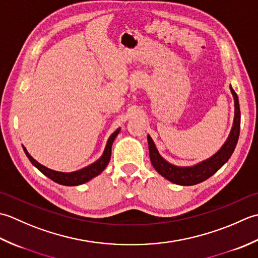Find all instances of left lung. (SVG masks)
Segmentation results:
<instances>
[{"mask_svg": "<svg viewBox=\"0 0 258 258\" xmlns=\"http://www.w3.org/2000/svg\"><path fill=\"white\" fill-rule=\"evenodd\" d=\"M229 88L230 91H232L235 102L234 123L226 143L223 145L222 148H220L214 156L210 157V158L191 167H179L171 165L160 156L158 150L156 148L154 140H152L151 137L148 135L147 139H148L149 157L151 160V165L154 166L157 172L160 173L162 177H165L166 179L173 183H177V185L192 186L208 179L210 176H213L215 172L222 168L223 165H225L226 162L228 161L230 156L233 155L236 145H237L240 130V109L238 97L234 91L232 86Z\"/></svg>", "mask_w": 258, "mask_h": 258, "instance_id": "obj_1", "label": "left lung"}]
</instances>
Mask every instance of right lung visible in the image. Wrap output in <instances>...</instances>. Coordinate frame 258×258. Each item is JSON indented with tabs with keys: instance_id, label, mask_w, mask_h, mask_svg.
Returning a JSON list of instances; mask_svg holds the SVG:
<instances>
[{
	"instance_id": "1",
	"label": "right lung",
	"mask_w": 258,
	"mask_h": 258,
	"mask_svg": "<svg viewBox=\"0 0 258 258\" xmlns=\"http://www.w3.org/2000/svg\"><path fill=\"white\" fill-rule=\"evenodd\" d=\"M119 131H120V128H118L111 136L109 137L103 154L97 161H94L93 164L89 165L88 167L82 168L80 170L72 171V172H61V171L49 169V168L39 164L38 161L33 159V157H31L28 150L25 149V147H23V150L25 152V155L28 156L29 160L32 162V165L38 168L43 175L50 178L51 180H53L57 183H60V185H64V186H78V185H82V183H85L89 180H91L92 178L100 175V173L104 170V168L107 167V165L110 161V157H111V147L115 137H117L119 134Z\"/></svg>"
}]
</instances>
